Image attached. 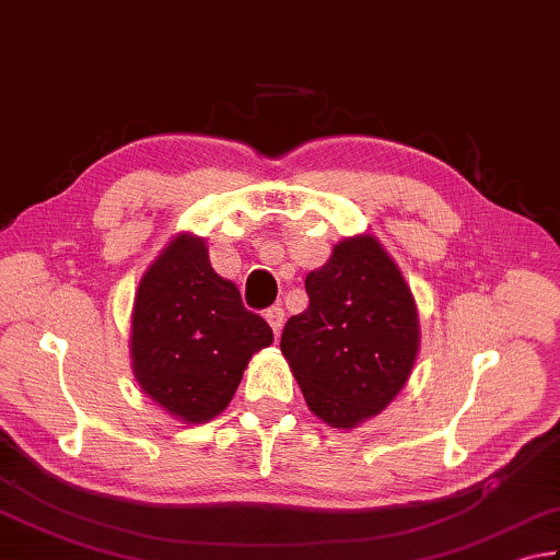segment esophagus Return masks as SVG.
<instances>
[{"label":"esophagus","mask_w":560,"mask_h":560,"mask_svg":"<svg viewBox=\"0 0 560 560\" xmlns=\"http://www.w3.org/2000/svg\"><path fill=\"white\" fill-rule=\"evenodd\" d=\"M266 319H268V324L272 326V334L280 336L282 324H284V312H282V307H270V310L266 312Z\"/></svg>","instance_id":"obj_1"}]
</instances>
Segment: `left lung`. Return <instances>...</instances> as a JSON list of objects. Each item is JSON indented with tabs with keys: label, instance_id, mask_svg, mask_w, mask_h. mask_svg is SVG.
<instances>
[{
	"label": "left lung",
	"instance_id": "obj_1",
	"mask_svg": "<svg viewBox=\"0 0 560 560\" xmlns=\"http://www.w3.org/2000/svg\"><path fill=\"white\" fill-rule=\"evenodd\" d=\"M304 290L310 307L290 316L280 348L314 415L353 429L407 383L419 351L415 298L373 236L336 244Z\"/></svg>",
	"mask_w": 560,
	"mask_h": 560
}]
</instances>
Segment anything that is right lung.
<instances>
[{
	"mask_svg": "<svg viewBox=\"0 0 560 560\" xmlns=\"http://www.w3.org/2000/svg\"><path fill=\"white\" fill-rule=\"evenodd\" d=\"M272 329L219 278L202 238L171 241L145 270L133 302L131 358L145 395L187 424L224 411L250 355Z\"/></svg>",
	"mask_w": 560,
	"mask_h": 560,
	"instance_id": "obj_1",
	"label": "right lung"
}]
</instances>
